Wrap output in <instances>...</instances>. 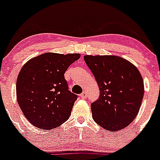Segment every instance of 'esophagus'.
Segmentation results:
<instances>
[{
	"label": "esophagus",
	"mask_w": 160,
	"mask_h": 160,
	"mask_svg": "<svg viewBox=\"0 0 160 160\" xmlns=\"http://www.w3.org/2000/svg\"><path fill=\"white\" fill-rule=\"evenodd\" d=\"M80 96H81V98H82V99L86 98H87V93L85 92H83L82 94H81Z\"/></svg>",
	"instance_id": "1"
}]
</instances>
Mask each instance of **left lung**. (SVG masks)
<instances>
[{
    "mask_svg": "<svg viewBox=\"0 0 160 160\" xmlns=\"http://www.w3.org/2000/svg\"><path fill=\"white\" fill-rule=\"evenodd\" d=\"M100 96L92 104L96 123L111 132L127 128L140 111L144 94L142 75L134 65L117 56H84Z\"/></svg>",
    "mask_w": 160,
    "mask_h": 160,
    "instance_id": "left-lung-1",
    "label": "left lung"
}]
</instances>
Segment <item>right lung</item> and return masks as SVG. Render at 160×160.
Returning a JSON list of instances; mask_svg holds the SVG:
<instances>
[{
  "label": "right lung",
  "instance_id": "right-lung-1",
  "mask_svg": "<svg viewBox=\"0 0 160 160\" xmlns=\"http://www.w3.org/2000/svg\"><path fill=\"white\" fill-rule=\"evenodd\" d=\"M79 53L46 52L23 65L17 79V100L36 128L51 130L69 118L76 94L68 91L64 74Z\"/></svg>",
  "mask_w": 160,
  "mask_h": 160
}]
</instances>
